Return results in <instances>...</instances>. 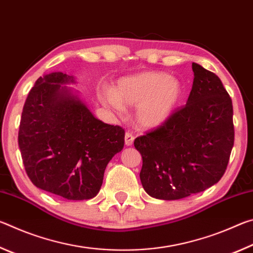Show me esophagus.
Listing matches in <instances>:
<instances>
[{
	"instance_id": "34e87169",
	"label": "esophagus",
	"mask_w": 253,
	"mask_h": 253,
	"mask_svg": "<svg viewBox=\"0 0 253 253\" xmlns=\"http://www.w3.org/2000/svg\"><path fill=\"white\" fill-rule=\"evenodd\" d=\"M134 139H135V137H134V135H132V132L126 131V134H125V144L127 145V146H130V145H132V143H134Z\"/></svg>"
}]
</instances>
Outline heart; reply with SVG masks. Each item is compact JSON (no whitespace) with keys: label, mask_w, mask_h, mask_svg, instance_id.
<instances>
[{"label":"heart","mask_w":253,"mask_h":253,"mask_svg":"<svg viewBox=\"0 0 253 253\" xmlns=\"http://www.w3.org/2000/svg\"><path fill=\"white\" fill-rule=\"evenodd\" d=\"M181 95L182 85L176 78L148 71L119 80L113 92L104 96V101L118 111L124 105H137L135 117L138 125L154 128L170 116Z\"/></svg>","instance_id":"heart-1"}]
</instances>
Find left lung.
Listing matches in <instances>:
<instances>
[{"mask_svg":"<svg viewBox=\"0 0 253 253\" xmlns=\"http://www.w3.org/2000/svg\"><path fill=\"white\" fill-rule=\"evenodd\" d=\"M194 80L186 105L155 129L137 137L139 177L152 198L179 200L223 176L234 143L231 97L215 74L192 63Z\"/></svg>","mask_w":253,"mask_h":253,"instance_id":"obj_1","label":"left lung"}]
</instances>
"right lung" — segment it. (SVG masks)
<instances>
[{"instance_id":"add662e5","label":"right lung","mask_w":253,"mask_h":253,"mask_svg":"<svg viewBox=\"0 0 253 253\" xmlns=\"http://www.w3.org/2000/svg\"><path fill=\"white\" fill-rule=\"evenodd\" d=\"M52 72L36 81L23 106L19 147L37 187L67 200H89L100 190L106 166L125 143L121 126L102 123Z\"/></svg>"}]
</instances>
